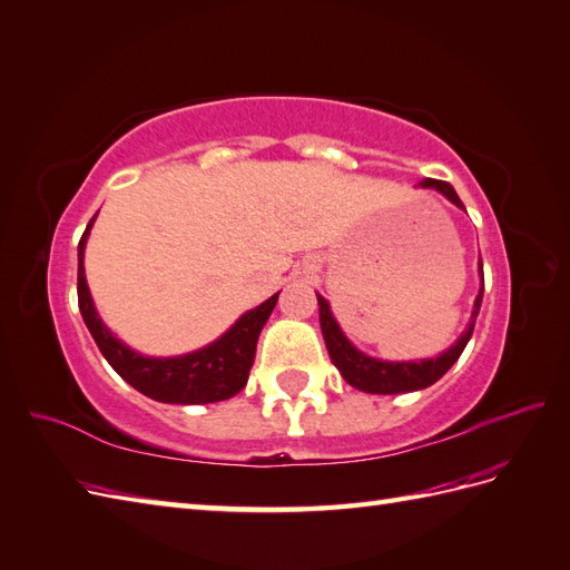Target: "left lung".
<instances>
[{"instance_id":"obj_1","label":"left lung","mask_w":570,"mask_h":570,"mask_svg":"<svg viewBox=\"0 0 570 570\" xmlns=\"http://www.w3.org/2000/svg\"><path fill=\"white\" fill-rule=\"evenodd\" d=\"M417 189H434L441 196L449 198V202L458 208H463V202H460L455 189L449 181H439V179H422L417 184ZM480 295L474 297L472 306V316L468 328L460 333L458 341L443 350L441 355L429 357V360H410V362H389V360H379V357H368L366 352L352 345L347 341V335L343 333L341 323L335 321L331 304L326 297H321L316 292L318 299V321H321V333L323 341H326V350L331 355V362L337 366V372L343 374V379L350 383L352 389L364 391V393H376V395H395V393H410V391H422L426 386L436 383L449 368L458 362V357L463 355L465 345L470 343L472 331H474V321L476 314H480L482 306V295H484V273H482V261H480Z\"/></svg>"}]
</instances>
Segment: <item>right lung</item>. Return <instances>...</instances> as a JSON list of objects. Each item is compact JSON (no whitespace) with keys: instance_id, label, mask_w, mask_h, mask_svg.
<instances>
[{"instance_id":"add662e5","label":"right lung","mask_w":570,"mask_h":570,"mask_svg":"<svg viewBox=\"0 0 570 570\" xmlns=\"http://www.w3.org/2000/svg\"><path fill=\"white\" fill-rule=\"evenodd\" d=\"M98 215L88 223L86 233L79 242V309L86 321V326L94 335L96 345L100 347L102 357L110 362L115 372L125 379L129 386L138 393H144L158 403H175V405H206L218 403L237 395L247 386L249 368L256 357L258 333L266 326V321L278 302L281 292H275L256 309L244 312L233 326H229L218 341L198 347L187 355L177 357H148L141 352L131 350L127 343L105 326L90 289L86 283L83 254L86 242L90 235Z\"/></svg>"}]
</instances>
